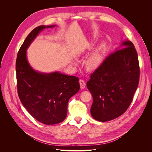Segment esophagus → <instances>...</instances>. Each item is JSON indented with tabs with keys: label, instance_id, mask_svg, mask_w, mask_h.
I'll use <instances>...</instances> for the list:
<instances>
[{
	"label": "esophagus",
	"instance_id": "obj_1",
	"mask_svg": "<svg viewBox=\"0 0 152 152\" xmlns=\"http://www.w3.org/2000/svg\"><path fill=\"white\" fill-rule=\"evenodd\" d=\"M79 83H80V89H85V87H86V84L85 81L83 80L80 79V80H79Z\"/></svg>",
	"mask_w": 152,
	"mask_h": 152
}]
</instances>
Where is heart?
Returning a JSON list of instances; mask_svg holds the SVG:
<instances>
[{
  "label": "heart",
  "mask_w": 152,
  "mask_h": 152,
  "mask_svg": "<svg viewBox=\"0 0 152 152\" xmlns=\"http://www.w3.org/2000/svg\"><path fill=\"white\" fill-rule=\"evenodd\" d=\"M103 61V54L102 49L96 50L87 59L86 65L89 70H96L102 65Z\"/></svg>",
  "instance_id": "1"
}]
</instances>
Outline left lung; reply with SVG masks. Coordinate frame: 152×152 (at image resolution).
Here are the masks:
<instances>
[{
    "label": "left lung",
    "instance_id": "left-lung-1",
    "mask_svg": "<svg viewBox=\"0 0 152 152\" xmlns=\"http://www.w3.org/2000/svg\"><path fill=\"white\" fill-rule=\"evenodd\" d=\"M139 79L136 50L131 41L124 40L87 82L93 98L91 108L93 118L107 122L122 115L132 102Z\"/></svg>",
    "mask_w": 152,
    "mask_h": 152
}]
</instances>
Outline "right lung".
<instances>
[{
  "instance_id": "right-lung-1",
  "label": "right lung",
  "mask_w": 152,
  "mask_h": 152,
  "mask_svg": "<svg viewBox=\"0 0 152 152\" xmlns=\"http://www.w3.org/2000/svg\"><path fill=\"white\" fill-rule=\"evenodd\" d=\"M56 25L36 27L26 37L16 62L18 93L24 107L39 122L53 125L65 120L68 100L79 92V78L59 72L35 70L27 59L26 50L40 31Z\"/></svg>"
}]
</instances>
